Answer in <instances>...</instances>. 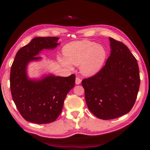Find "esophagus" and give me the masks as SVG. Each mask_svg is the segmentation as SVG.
Segmentation results:
<instances>
[{
    "label": "esophagus",
    "instance_id": "esophagus-1",
    "mask_svg": "<svg viewBox=\"0 0 150 150\" xmlns=\"http://www.w3.org/2000/svg\"><path fill=\"white\" fill-rule=\"evenodd\" d=\"M81 83V78H78V77H77L76 78V84H79Z\"/></svg>",
    "mask_w": 150,
    "mask_h": 150
}]
</instances>
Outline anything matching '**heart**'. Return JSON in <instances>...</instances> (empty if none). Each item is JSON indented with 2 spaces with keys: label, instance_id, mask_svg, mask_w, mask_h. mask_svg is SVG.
I'll return each mask as SVG.
<instances>
[{
  "label": "heart",
  "instance_id": "obj_1",
  "mask_svg": "<svg viewBox=\"0 0 150 150\" xmlns=\"http://www.w3.org/2000/svg\"><path fill=\"white\" fill-rule=\"evenodd\" d=\"M61 57L62 64L71 68L72 64L81 65V71L85 76H93L102 68L106 58V50L96 42L88 40L71 42L66 45Z\"/></svg>",
  "mask_w": 150,
  "mask_h": 150
}]
</instances>
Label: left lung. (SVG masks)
Returning <instances> with one entry per match:
<instances>
[{"instance_id": "8db88e82", "label": "left lung", "mask_w": 150, "mask_h": 150, "mask_svg": "<svg viewBox=\"0 0 150 150\" xmlns=\"http://www.w3.org/2000/svg\"><path fill=\"white\" fill-rule=\"evenodd\" d=\"M111 55L96 74L84 79L85 99L89 111L101 120L117 118L129 112L140 85L137 59L122 42L110 38Z\"/></svg>"}]
</instances>
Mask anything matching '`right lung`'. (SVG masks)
Segmentation results:
<instances>
[{
    "mask_svg": "<svg viewBox=\"0 0 150 150\" xmlns=\"http://www.w3.org/2000/svg\"><path fill=\"white\" fill-rule=\"evenodd\" d=\"M57 37L34 38L21 48L12 63L10 87L13 101L26 121L36 124H47L55 121L62 110L64 101L74 87L76 76L68 77L47 76L39 81L28 78V62L39 60L36 56L43 49H54L59 44Z\"/></svg>",
    "mask_w": 150,
    "mask_h": 150,
    "instance_id": "add662e5",
    "label": "right lung"
}]
</instances>
